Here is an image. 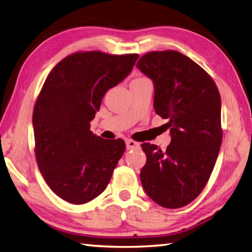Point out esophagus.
<instances>
[{
	"label": "esophagus",
	"mask_w": 252,
	"mask_h": 252,
	"mask_svg": "<svg viewBox=\"0 0 252 252\" xmlns=\"http://www.w3.org/2000/svg\"><path fill=\"white\" fill-rule=\"evenodd\" d=\"M126 149L127 151H131V149H138L141 146L140 144L132 141V140H126Z\"/></svg>",
	"instance_id": "esophagus-1"
}]
</instances>
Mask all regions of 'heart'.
I'll use <instances>...</instances> for the list:
<instances>
[{"instance_id": "1", "label": "heart", "mask_w": 252, "mask_h": 252, "mask_svg": "<svg viewBox=\"0 0 252 252\" xmlns=\"http://www.w3.org/2000/svg\"><path fill=\"white\" fill-rule=\"evenodd\" d=\"M147 79L145 78H136L135 80H133V82H141V81H146Z\"/></svg>"}]
</instances>
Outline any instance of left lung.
<instances>
[{"instance_id":"left-lung-1","label":"left lung","mask_w":252,"mask_h":252,"mask_svg":"<svg viewBox=\"0 0 252 252\" xmlns=\"http://www.w3.org/2000/svg\"><path fill=\"white\" fill-rule=\"evenodd\" d=\"M136 67L153 81L155 111L168 119L171 135L165 152L142 144L147 157L142 185L159 206L184 207L203 189L220 152V93L212 78L180 52H149Z\"/></svg>"}]
</instances>
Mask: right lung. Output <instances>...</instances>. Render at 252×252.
I'll list each match as a JSON object with an SVG mask.
<instances>
[{
	"instance_id": "obj_1",
	"label": "right lung",
	"mask_w": 252,
	"mask_h": 252,
	"mask_svg": "<svg viewBox=\"0 0 252 252\" xmlns=\"http://www.w3.org/2000/svg\"><path fill=\"white\" fill-rule=\"evenodd\" d=\"M138 57L74 53L47 76L32 116L35 157L47 185L62 199L82 205L108 185L126 143L94 135L90 122L107 91L129 76Z\"/></svg>"
}]
</instances>
